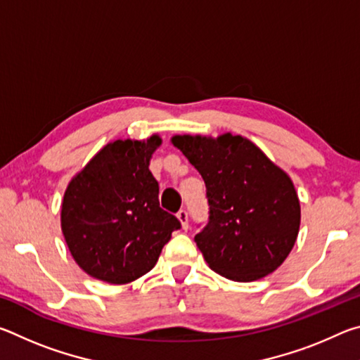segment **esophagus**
Returning a JSON list of instances; mask_svg holds the SVG:
<instances>
[{
	"mask_svg": "<svg viewBox=\"0 0 360 360\" xmlns=\"http://www.w3.org/2000/svg\"><path fill=\"white\" fill-rule=\"evenodd\" d=\"M178 219H179V222L182 225V229L187 230L188 229V212L186 210H181L178 212Z\"/></svg>",
	"mask_w": 360,
	"mask_h": 360,
	"instance_id": "34e87169",
	"label": "esophagus"
}]
</instances>
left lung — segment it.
<instances>
[{
	"label": "left lung",
	"instance_id": "1",
	"mask_svg": "<svg viewBox=\"0 0 360 360\" xmlns=\"http://www.w3.org/2000/svg\"><path fill=\"white\" fill-rule=\"evenodd\" d=\"M172 141L205 181L208 222L195 243L211 270L240 283L275 271L300 227V203L289 176L238 135H184Z\"/></svg>",
	"mask_w": 360,
	"mask_h": 360
}]
</instances>
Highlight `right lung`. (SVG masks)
Listing matches in <instances>:
<instances>
[{
  "mask_svg": "<svg viewBox=\"0 0 360 360\" xmlns=\"http://www.w3.org/2000/svg\"><path fill=\"white\" fill-rule=\"evenodd\" d=\"M117 139L105 146L70 182L62 205V230L71 255L90 276L131 283L150 271L162 248L181 229L160 208L149 162L160 146Z\"/></svg>",
  "mask_w": 360,
  "mask_h": 360,
  "instance_id": "right-lung-1",
  "label": "right lung"
}]
</instances>
